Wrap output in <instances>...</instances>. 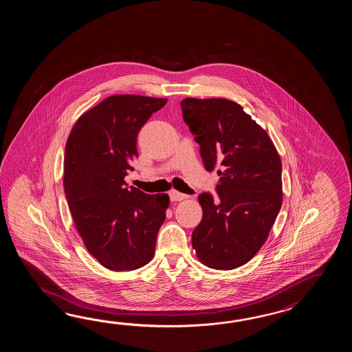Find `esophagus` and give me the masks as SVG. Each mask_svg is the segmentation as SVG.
Segmentation results:
<instances>
[{
    "instance_id": "34e87169",
    "label": "esophagus",
    "mask_w": 352,
    "mask_h": 352,
    "mask_svg": "<svg viewBox=\"0 0 352 352\" xmlns=\"http://www.w3.org/2000/svg\"><path fill=\"white\" fill-rule=\"evenodd\" d=\"M170 197H171L173 201H182V200L187 199L188 196L185 194H181V192L176 191V190H173V191H170Z\"/></svg>"
}]
</instances>
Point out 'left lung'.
Instances as JSON below:
<instances>
[{"label":"left lung","mask_w":352,"mask_h":352,"mask_svg":"<svg viewBox=\"0 0 352 352\" xmlns=\"http://www.w3.org/2000/svg\"><path fill=\"white\" fill-rule=\"evenodd\" d=\"M206 171L220 176L217 199L199 196L192 232L199 261L212 270L244 265L263 247L282 206V162L268 133L243 107L224 98L181 102Z\"/></svg>","instance_id":"8db88e82"}]
</instances>
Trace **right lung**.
<instances>
[{
    "instance_id": "obj_1",
    "label": "right lung",
    "mask_w": 352,
    "mask_h": 352,
    "mask_svg": "<svg viewBox=\"0 0 352 352\" xmlns=\"http://www.w3.org/2000/svg\"><path fill=\"white\" fill-rule=\"evenodd\" d=\"M166 98L120 94L82 113L67 137L64 188L84 245L107 270L151 262L170 197L144 194L124 177L138 157L137 135Z\"/></svg>"
}]
</instances>
